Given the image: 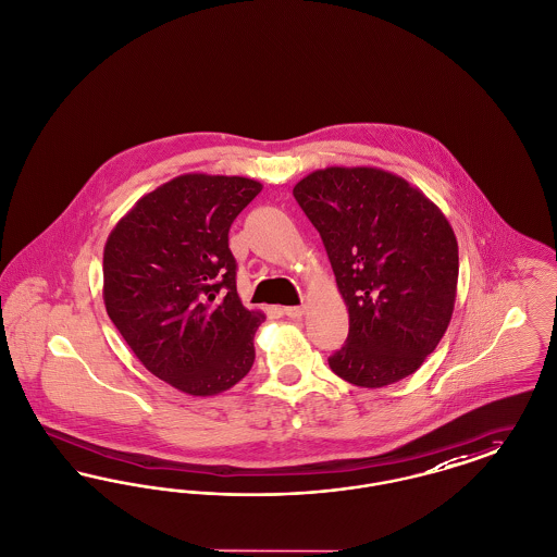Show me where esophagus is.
Returning <instances> with one entry per match:
<instances>
[{
  "label": "esophagus",
  "mask_w": 557,
  "mask_h": 557,
  "mask_svg": "<svg viewBox=\"0 0 557 557\" xmlns=\"http://www.w3.org/2000/svg\"><path fill=\"white\" fill-rule=\"evenodd\" d=\"M304 312H306L304 306H290V308L283 310V314L287 315V318H301Z\"/></svg>",
  "instance_id": "1"
}]
</instances>
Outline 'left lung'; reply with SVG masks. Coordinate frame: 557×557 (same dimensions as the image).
Masks as SVG:
<instances>
[{
	"label": "left lung",
	"mask_w": 557,
	"mask_h": 557,
	"mask_svg": "<svg viewBox=\"0 0 557 557\" xmlns=\"http://www.w3.org/2000/svg\"><path fill=\"white\" fill-rule=\"evenodd\" d=\"M293 195L322 237L349 312L331 370L366 388L410 376L454 314L460 258L451 224L406 178L372 166L314 170Z\"/></svg>",
	"instance_id": "obj_1"
}]
</instances>
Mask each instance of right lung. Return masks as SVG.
I'll return each mask as SVG.
<instances>
[{
    "instance_id": "right-lung-1",
    "label": "right lung",
    "mask_w": 557,
    "mask_h": 557,
    "mask_svg": "<svg viewBox=\"0 0 557 557\" xmlns=\"http://www.w3.org/2000/svg\"><path fill=\"white\" fill-rule=\"evenodd\" d=\"M262 191L245 176L181 174L144 195L103 247V304L147 370L187 395L235 387L264 312L237 293L228 228Z\"/></svg>"
}]
</instances>
